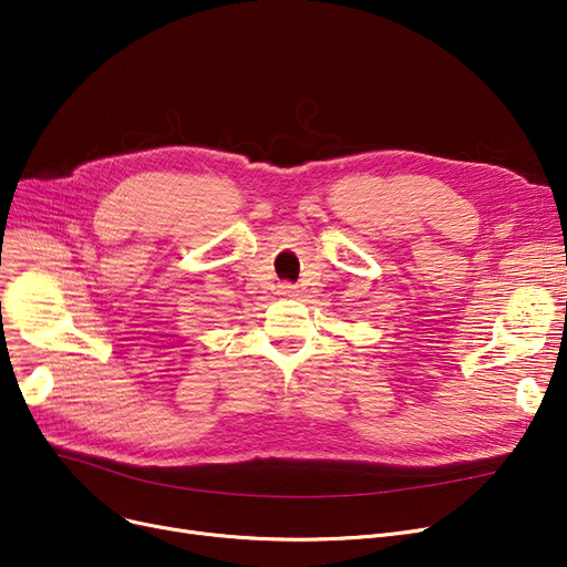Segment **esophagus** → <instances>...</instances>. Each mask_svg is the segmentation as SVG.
<instances>
[{"label": "esophagus", "instance_id": "esophagus-1", "mask_svg": "<svg viewBox=\"0 0 567 567\" xmlns=\"http://www.w3.org/2000/svg\"><path fill=\"white\" fill-rule=\"evenodd\" d=\"M280 293H285V296H296V293H299V287L291 285V282H285V285H280Z\"/></svg>", "mask_w": 567, "mask_h": 567}]
</instances>
